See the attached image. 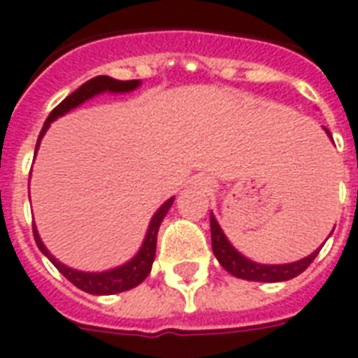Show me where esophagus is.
Instances as JSON below:
<instances>
[{
	"label": "esophagus",
	"mask_w": 358,
	"mask_h": 358,
	"mask_svg": "<svg viewBox=\"0 0 358 358\" xmlns=\"http://www.w3.org/2000/svg\"><path fill=\"white\" fill-rule=\"evenodd\" d=\"M203 187H205V189H207V184H203Z\"/></svg>",
	"instance_id": "1"
}]
</instances>
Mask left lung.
<instances>
[{"instance_id": "obj_1", "label": "left lung", "mask_w": 358, "mask_h": 358, "mask_svg": "<svg viewBox=\"0 0 358 358\" xmlns=\"http://www.w3.org/2000/svg\"><path fill=\"white\" fill-rule=\"evenodd\" d=\"M326 134H328V138H331L330 130H326ZM210 243H213V253L217 257L220 266L226 272H230L232 276L241 278V280H249V282H285V280H292V278L299 276L301 272L315 261L318 251L322 249V245H320V248L313 251L308 257H303V259L293 261V263H255V261H251L249 257H245L243 253H240L238 249L234 248L230 240L226 238L224 230L220 228V224H218V220L215 218L213 213H210Z\"/></svg>"}]
</instances>
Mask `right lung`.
I'll use <instances>...</instances> for the list:
<instances>
[{"label": "right lung", "instance_id": "right-lung-1", "mask_svg": "<svg viewBox=\"0 0 358 358\" xmlns=\"http://www.w3.org/2000/svg\"><path fill=\"white\" fill-rule=\"evenodd\" d=\"M141 86V80H115L110 76H95L92 80H88L86 84H82L80 88L74 90L73 94L65 97L63 101L59 103L55 109L51 110L48 120L43 122V128L40 136H38V141H36V151L34 157L40 149V143H42V138L45 136V132L50 130L51 122H55L59 117H65L66 113H71L76 107H80L82 103L94 99L97 95L101 94H130L134 90H138ZM174 203V197L166 199V201L155 210V215L151 217L148 226V232H145V238L141 241L138 253L126 261L124 264H118L115 268L101 270V272H86V270H78L69 266V264L61 263L59 259H55V255H51L50 249L45 248V243L40 238L38 234V228L34 224V240L38 249L42 251L43 255L50 259L53 266L63 274V276L74 284L78 289L86 293H92V295H115V293L128 292L136 285H140L145 278L149 276L151 272V266H153V261H155V249H157V234H159V228H161V222L163 218L166 217V213L172 207Z\"/></svg>", "mask_w": 358, "mask_h": 358}]
</instances>
